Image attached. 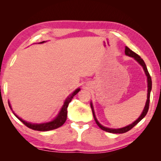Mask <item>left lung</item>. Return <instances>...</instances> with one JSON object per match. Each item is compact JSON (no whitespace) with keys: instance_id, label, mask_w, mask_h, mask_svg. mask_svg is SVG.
<instances>
[{"instance_id":"8db88e82","label":"left lung","mask_w":161,"mask_h":161,"mask_svg":"<svg viewBox=\"0 0 161 161\" xmlns=\"http://www.w3.org/2000/svg\"><path fill=\"white\" fill-rule=\"evenodd\" d=\"M125 54H126V55L129 56V57H131V58H134L136 61H137L138 63H139L141 66L143 67L144 71H145V73L147 76V80H148V97H147V101H146V106L145 107H144V109L143 111L142 114H141V115L139 116V118H138L136 121H135L133 122V124L129 125V126H127L126 127H124V128H121V129H109V128H107V127H104L101 125L99 122H98L97 119H96V116H95V114H94V108L93 107H92V104H91V108H92V113H93V116H94V118L95 121H96L97 124L98 125V126H99V128L101 129H102L103 130H105V131L107 132H109V133H126L127 131H129L130 129H132V128L134 127L136 124H137L138 122L141 121V120H142L145 116L147 114V112H148V108H149V103H150V94H151V88H152V80H151V76H150V74L148 72V69H147V67H146V65L145 64V62L143 60L142 58H141V57L138 55V54H136L134 52L132 51L131 50H130V49L126 47L125 48Z\"/></svg>"}]
</instances>
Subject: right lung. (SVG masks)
Segmentation results:
<instances>
[{
	"mask_svg": "<svg viewBox=\"0 0 161 161\" xmlns=\"http://www.w3.org/2000/svg\"><path fill=\"white\" fill-rule=\"evenodd\" d=\"M45 41L41 42L40 43H43ZM80 89H77L73 92V93L70 95L69 97H67V99L65 100V102L64 103L63 107H62V109L60 111V112L59 113L58 116L54 119L53 121H52L51 122H48V123H44V124H31V123H28V122H26L25 121H23V119H21L20 118L15 115V116L17 117V118L20 120V121L23 123V124H25L27 127L30 128L32 130H40V131H46V130H53L55 129H58V128L60 127L64 124V122L66 121L67 120V107L68 105H69V102L72 101V98L75 97V95L77 94L79 92H80ZM9 107H10V103H8ZM12 109V108H11Z\"/></svg>",
	"mask_w": 161,
	"mask_h": 161,
	"instance_id": "1",
	"label": "right lung"
}]
</instances>
